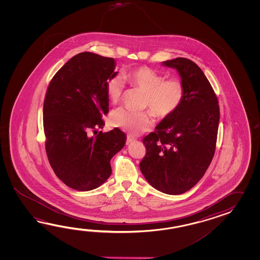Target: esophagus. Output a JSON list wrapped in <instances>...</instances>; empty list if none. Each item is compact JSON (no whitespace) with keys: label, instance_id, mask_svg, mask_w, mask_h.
Returning a JSON list of instances; mask_svg holds the SVG:
<instances>
[{"label":"esophagus","instance_id":"1","mask_svg":"<svg viewBox=\"0 0 260 260\" xmlns=\"http://www.w3.org/2000/svg\"><path fill=\"white\" fill-rule=\"evenodd\" d=\"M135 140H136V138H133L131 136H128L127 139H126V145H130Z\"/></svg>","mask_w":260,"mask_h":260}]
</instances>
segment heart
Returning a JSON list of instances; mask_svg holds the SVG:
<instances>
[{
	"label": "heart",
	"mask_w": 260,
	"mask_h": 260,
	"mask_svg": "<svg viewBox=\"0 0 260 260\" xmlns=\"http://www.w3.org/2000/svg\"><path fill=\"white\" fill-rule=\"evenodd\" d=\"M122 77L133 86L143 91L144 108H149L157 119L172 116L185 100L186 87L180 79L170 78L165 80L161 74L149 67H138L123 73ZM123 87V82L118 76L107 80L106 92L112 103L121 100ZM110 122L113 127L138 134L149 130L152 125V119L148 111L133 112L124 108H118L111 111Z\"/></svg>",
	"instance_id": "1"
}]
</instances>
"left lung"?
I'll list each match as a JSON object with an SVG mask.
<instances>
[{"label":"left lung","mask_w":260,"mask_h":260,"mask_svg":"<svg viewBox=\"0 0 260 260\" xmlns=\"http://www.w3.org/2000/svg\"><path fill=\"white\" fill-rule=\"evenodd\" d=\"M162 65L177 69L186 95L180 108L143 138L146 155L139 167L153 188L177 195L199 182L210 166L216 150L219 106L209 81L193 61L177 57Z\"/></svg>","instance_id":"left-lung-1"}]
</instances>
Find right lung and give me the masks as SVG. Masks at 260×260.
Returning <instances> with one entry per match:
<instances>
[{
    "label": "right lung",
    "instance_id": "add662e5",
    "mask_svg": "<svg viewBox=\"0 0 260 260\" xmlns=\"http://www.w3.org/2000/svg\"><path fill=\"white\" fill-rule=\"evenodd\" d=\"M114 69L113 58L83 52L68 61L47 87L46 154L56 177L76 190L87 191L105 182L111 176V158L126 141L118 128L98 133L109 112L106 82L116 76Z\"/></svg>",
    "mask_w": 260,
    "mask_h": 260
}]
</instances>
